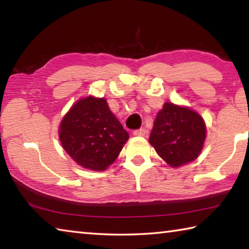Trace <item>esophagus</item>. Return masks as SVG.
<instances>
[{
	"instance_id": "1",
	"label": "esophagus",
	"mask_w": 249,
	"mask_h": 249,
	"mask_svg": "<svg viewBox=\"0 0 249 249\" xmlns=\"http://www.w3.org/2000/svg\"><path fill=\"white\" fill-rule=\"evenodd\" d=\"M146 133H147V130H146L145 128H140V129L134 130V135H135V136H142V137H144L145 135H146Z\"/></svg>"
}]
</instances>
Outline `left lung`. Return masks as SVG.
<instances>
[{"label":"left lung","instance_id":"obj_1","mask_svg":"<svg viewBox=\"0 0 249 249\" xmlns=\"http://www.w3.org/2000/svg\"><path fill=\"white\" fill-rule=\"evenodd\" d=\"M206 136L205 123L193 109L167 102L158 112L149 142L171 167L199 157Z\"/></svg>","mask_w":249,"mask_h":249}]
</instances>
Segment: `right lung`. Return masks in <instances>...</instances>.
I'll use <instances>...</instances> for the list:
<instances>
[{
  "label": "right lung",
  "instance_id": "1",
  "mask_svg": "<svg viewBox=\"0 0 249 249\" xmlns=\"http://www.w3.org/2000/svg\"><path fill=\"white\" fill-rule=\"evenodd\" d=\"M128 137L107 100L92 95L77 101L59 127V140L70 157L94 171L112 165Z\"/></svg>",
  "mask_w": 249,
  "mask_h": 249
}]
</instances>
